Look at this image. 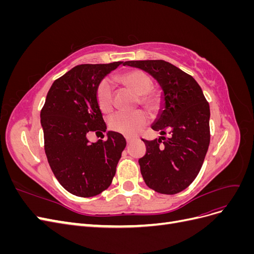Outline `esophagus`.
Segmentation results:
<instances>
[{"label": "esophagus", "instance_id": "esophagus-1", "mask_svg": "<svg viewBox=\"0 0 254 254\" xmlns=\"http://www.w3.org/2000/svg\"><path fill=\"white\" fill-rule=\"evenodd\" d=\"M132 141V137H129V136H126V142H127V144H129L130 142Z\"/></svg>", "mask_w": 254, "mask_h": 254}]
</instances>
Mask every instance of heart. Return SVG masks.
<instances>
[{"mask_svg": "<svg viewBox=\"0 0 254 254\" xmlns=\"http://www.w3.org/2000/svg\"><path fill=\"white\" fill-rule=\"evenodd\" d=\"M125 88L137 95V104L153 114L159 111L162 96L158 90L152 89V79L142 70H128L117 77ZM97 105L103 112L108 113L113 108V90L110 82L103 79L98 82L95 90ZM148 118L143 111L133 113H117L109 121V127L114 132L123 135H134L147 124Z\"/></svg>", "mask_w": 254, "mask_h": 254, "instance_id": "obj_1", "label": "heart"}]
</instances>
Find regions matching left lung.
Segmentation results:
<instances>
[{
    "mask_svg": "<svg viewBox=\"0 0 254 254\" xmlns=\"http://www.w3.org/2000/svg\"><path fill=\"white\" fill-rule=\"evenodd\" d=\"M157 79L163 90L164 106L151 128L160 136L146 145L139 159L141 174L149 189L174 195L195 180L210 145V106L197 81L164 60L126 61Z\"/></svg>",
    "mask_w": 254,
    "mask_h": 254,
    "instance_id": "left-lung-1",
    "label": "left lung"
}]
</instances>
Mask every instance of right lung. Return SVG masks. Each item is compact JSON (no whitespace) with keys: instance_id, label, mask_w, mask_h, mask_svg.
<instances>
[{"instance_id":"right-lung-1","label":"right lung","mask_w":254,"mask_h":254,"mask_svg":"<svg viewBox=\"0 0 254 254\" xmlns=\"http://www.w3.org/2000/svg\"><path fill=\"white\" fill-rule=\"evenodd\" d=\"M123 61L79 64L53 82L40 113L44 150L56 179L68 193L93 197L107 190L117 172L125 137L109 131L90 143V132L106 131L95 98L98 82Z\"/></svg>"}]
</instances>
